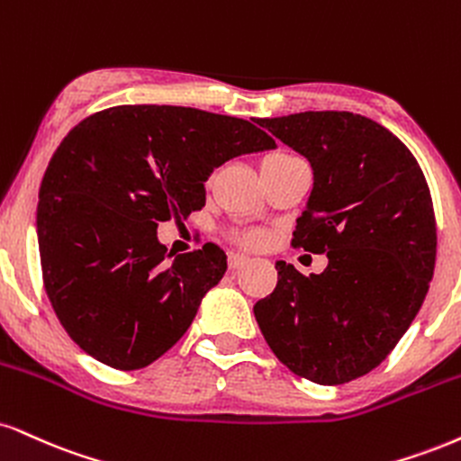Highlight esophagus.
Here are the masks:
<instances>
[{"label":"esophagus","mask_w":461,"mask_h":461,"mask_svg":"<svg viewBox=\"0 0 461 461\" xmlns=\"http://www.w3.org/2000/svg\"><path fill=\"white\" fill-rule=\"evenodd\" d=\"M249 262V258L245 253H227V266H230L231 270H236V268H240V266H245Z\"/></svg>","instance_id":"obj_1"}]
</instances>
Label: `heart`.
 Listing matches in <instances>:
<instances>
[{
	"instance_id": "obj_1",
	"label": "heart",
	"mask_w": 461,
	"mask_h": 461,
	"mask_svg": "<svg viewBox=\"0 0 461 461\" xmlns=\"http://www.w3.org/2000/svg\"><path fill=\"white\" fill-rule=\"evenodd\" d=\"M279 157H287V154H270V157L266 158H279ZM236 242L242 247H249V249H258L262 247L266 242V236L262 231L258 230H251V231H240V234H236Z\"/></svg>"
}]
</instances>
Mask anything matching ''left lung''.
Listing matches in <instances>:
<instances>
[{"label":"left lung","mask_w":461,"mask_h":461,"mask_svg":"<svg viewBox=\"0 0 461 461\" xmlns=\"http://www.w3.org/2000/svg\"><path fill=\"white\" fill-rule=\"evenodd\" d=\"M313 167L292 245L326 253L304 276L276 262V287L253 313L276 358L315 384L369 374L417 318L436 266V216L412 152L350 111L259 118Z\"/></svg>","instance_id":"left-lung-1"}]
</instances>
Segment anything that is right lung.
<instances>
[{"label":"right lung","mask_w":461,"mask_h":461,"mask_svg":"<svg viewBox=\"0 0 461 461\" xmlns=\"http://www.w3.org/2000/svg\"><path fill=\"white\" fill-rule=\"evenodd\" d=\"M270 148L251 122L171 104L98 111L64 137L41 185L38 249L53 312L83 352L132 371L185 335L227 258L203 245L169 262L157 227L206 206L214 167Z\"/></svg>","instance_id":"add662e5"}]
</instances>
